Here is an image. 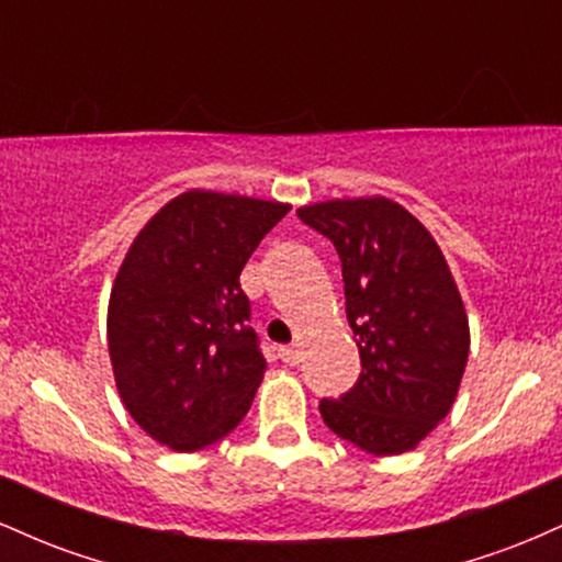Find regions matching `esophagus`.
<instances>
[{"mask_svg":"<svg viewBox=\"0 0 562 562\" xmlns=\"http://www.w3.org/2000/svg\"><path fill=\"white\" fill-rule=\"evenodd\" d=\"M280 359L282 362H285L288 367H295L301 362V348H295V346H282L280 348Z\"/></svg>","mask_w":562,"mask_h":562,"instance_id":"1","label":"esophagus"}]
</instances>
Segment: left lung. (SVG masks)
Instances as JSON below:
<instances>
[{"label": "left lung", "mask_w": 562, "mask_h": 562, "mask_svg": "<svg viewBox=\"0 0 562 562\" xmlns=\"http://www.w3.org/2000/svg\"><path fill=\"white\" fill-rule=\"evenodd\" d=\"M299 218L335 245L362 372L322 398V420L367 454L415 449L454 404L470 330L460 290L430 232L389 198L325 200Z\"/></svg>", "instance_id": "8db88e82"}]
</instances>
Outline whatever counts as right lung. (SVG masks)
<instances>
[{"label":"right lung","instance_id":"right-lung-1","mask_svg":"<svg viewBox=\"0 0 562 562\" xmlns=\"http://www.w3.org/2000/svg\"><path fill=\"white\" fill-rule=\"evenodd\" d=\"M288 211L190 190L128 248L108 306V348L121 402L158 443L205 449L248 415L267 359L240 272Z\"/></svg>","mask_w":562,"mask_h":562}]
</instances>
